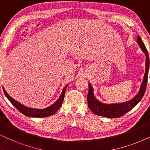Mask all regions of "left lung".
<instances>
[{"instance_id": "8db88e82", "label": "left lung", "mask_w": 150, "mask_h": 150, "mask_svg": "<svg viewBox=\"0 0 150 150\" xmlns=\"http://www.w3.org/2000/svg\"><path fill=\"white\" fill-rule=\"evenodd\" d=\"M137 42L141 50L145 54V72L143 76V80L141 85L138 93L132 98V100L124 103L120 104H106L100 102L96 99L93 94V89L91 85L89 83V92L87 94L88 107L89 109L97 115L105 117L108 118H118L127 113L128 111L134 107L144 95L146 86L147 83V78H148V71L149 67V54L145 47L144 43L143 42L140 37L137 36Z\"/></svg>"}]
</instances>
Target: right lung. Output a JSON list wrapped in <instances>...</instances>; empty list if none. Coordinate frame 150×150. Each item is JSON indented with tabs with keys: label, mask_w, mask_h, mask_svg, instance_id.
<instances>
[{
	"label": "right lung",
	"mask_w": 150,
	"mask_h": 150,
	"mask_svg": "<svg viewBox=\"0 0 150 150\" xmlns=\"http://www.w3.org/2000/svg\"><path fill=\"white\" fill-rule=\"evenodd\" d=\"M67 85H66L64 88H63L62 93H61V96H59V99L57 100L54 104H52V105L48 106V107L44 108V109H38V108H31L26 107V106L22 105V104L19 103L18 101H16V100H14L13 98H12L11 96L7 93V91H6L5 89H4V87L3 89L4 93H5L6 97L7 98V99L9 100L10 102H11V103L13 104L20 112H22V113L24 114V115L28 117L41 118L52 115H54L55 112L61 108V104H62V102L63 101V99H64L65 90L67 89Z\"/></svg>",
	"instance_id": "obj_1"
}]
</instances>
